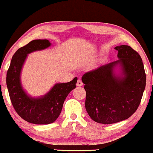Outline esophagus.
I'll list each match as a JSON object with an SVG mask.
<instances>
[{
    "label": "esophagus",
    "mask_w": 153,
    "mask_h": 153,
    "mask_svg": "<svg viewBox=\"0 0 153 153\" xmlns=\"http://www.w3.org/2000/svg\"><path fill=\"white\" fill-rule=\"evenodd\" d=\"M76 86H83V83L82 82V80L78 79V81H77V82H76Z\"/></svg>",
    "instance_id": "esophagus-1"
}]
</instances>
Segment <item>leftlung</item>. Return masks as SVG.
I'll list each match as a JSON object with an SVG mask.
<instances>
[{
	"label": "left lung",
	"mask_w": 153,
	"mask_h": 153,
	"mask_svg": "<svg viewBox=\"0 0 153 153\" xmlns=\"http://www.w3.org/2000/svg\"><path fill=\"white\" fill-rule=\"evenodd\" d=\"M115 50L119 59L88 71L82 78L86 92V110L99 123H115L131 117L138 108L146 88L140 54L128 45ZM117 65L122 69L120 75L114 72Z\"/></svg>",
	"instance_id": "obj_1"
}]
</instances>
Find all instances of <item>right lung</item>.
<instances>
[{
    "mask_svg": "<svg viewBox=\"0 0 153 153\" xmlns=\"http://www.w3.org/2000/svg\"><path fill=\"white\" fill-rule=\"evenodd\" d=\"M50 45L48 39H35L19 48L13 54L7 71L6 84L13 108L22 119L30 123L45 125L55 121L68 94L76 88L77 77L69 82L56 84L48 94L39 98L30 97L23 90L20 73L27 54Z\"/></svg>",
    "mask_w": 153,
    "mask_h": 153,
    "instance_id": "right-lung-1",
    "label": "right lung"
}]
</instances>
